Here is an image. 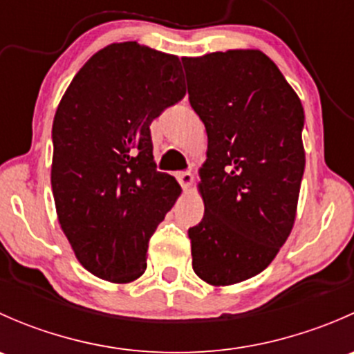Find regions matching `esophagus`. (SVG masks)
<instances>
[{"label": "esophagus", "mask_w": 354, "mask_h": 354, "mask_svg": "<svg viewBox=\"0 0 354 354\" xmlns=\"http://www.w3.org/2000/svg\"><path fill=\"white\" fill-rule=\"evenodd\" d=\"M178 181H180V185L183 187V190L188 192L192 188V185H194V174H192L190 171L178 173Z\"/></svg>", "instance_id": "34e87169"}]
</instances>
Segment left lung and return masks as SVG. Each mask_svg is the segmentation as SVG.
I'll return each mask as SVG.
<instances>
[{
    "instance_id": "8db88e82",
    "label": "left lung",
    "mask_w": 354,
    "mask_h": 354,
    "mask_svg": "<svg viewBox=\"0 0 354 354\" xmlns=\"http://www.w3.org/2000/svg\"><path fill=\"white\" fill-rule=\"evenodd\" d=\"M207 131L198 169L203 219L188 230L192 266L210 286L262 272L291 234L305 171V111L260 49L181 58Z\"/></svg>"
}]
</instances>
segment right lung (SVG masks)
<instances>
[{
    "label": "right lung",
    "mask_w": 354,
    "mask_h": 354,
    "mask_svg": "<svg viewBox=\"0 0 354 354\" xmlns=\"http://www.w3.org/2000/svg\"><path fill=\"white\" fill-rule=\"evenodd\" d=\"M180 58L135 41L99 49L53 121L51 187L78 262L116 284L147 269L149 240L181 194L156 171L151 123L185 95Z\"/></svg>",
    "instance_id": "obj_1"
}]
</instances>
